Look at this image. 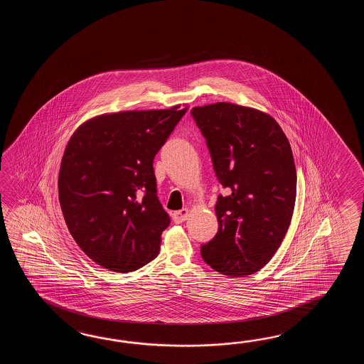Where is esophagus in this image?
<instances>
[{
	"label": "esophagus",
	"instance_id": "obj_1",
	"mask_svg": "<svg viewBox=\"0 0 364 364\" xmlns=\"http://www.w3.org/2000/svg\"><path fill=\"white\" fill-rule=\"evenodd\" d=\"M187 217H188V209H181V210H177V212L173 213V221L176 224H181V223H183V221L187 220Z\"/></svg>",
	"mask_w": 364,
	"mask_h": 364
}]
</instances>
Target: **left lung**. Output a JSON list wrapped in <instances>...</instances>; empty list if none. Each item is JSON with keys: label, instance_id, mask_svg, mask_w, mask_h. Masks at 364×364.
<instances>
[{"label": "left lung", "instance_id": "1", "mask_svg": "<svg viewBox=\"0 0 364 364\" xmlns=\"http://www.w3.org/2000/svg\"><path fill=\"white\" fill-rule=\"evenodd\" d=\"M226 195H218V230L201 245L221 274L262 269L281 246L294 210L296 171L287 135L269 114L230 102L191 110Z\"/></svg>", "mask_w": 364, "mask_h": 364}]
</instances>
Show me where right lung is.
<instances>
[{"mask_svg": "<svg viewBox=\"0 0 364 364\" xmlns=\"http://www.w3.org/2000/svg\"><path fill=\"white\" fill-rule=\"evenodd\" d=\"M186 112L102 114L70 138L58 198L69 232L95 263L127 273L159 254L171 217L157 198L154 159Z\"/></svg>", "mask_w": 364, "mask_h": 364, "instance_id": "right-lung-1", "label": "right lung"}]
</instances>
